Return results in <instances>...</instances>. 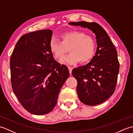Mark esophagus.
<instances>
[{
    "label": "esophagus",
    "mask_w": 133,
    "mask_h": 133,
    "mask_svg": "<svg viewBox=\"0 0 133 133\" xmlns=\"http://www.w3.org/2000/svg\"><path fill=\"white\" fill-rule=\"evenodd\" d=\"M68 69L69 70V72L70 74H71V72H72V68L71 67H68Z\"/></svg>",
    "instance_id": "esophagus-1"
}]
</instances>
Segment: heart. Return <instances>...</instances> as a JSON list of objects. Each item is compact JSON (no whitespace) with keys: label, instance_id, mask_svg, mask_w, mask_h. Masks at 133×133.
I'll return each instance as SVG.
<instances>
[{"label":"heart","instance_id":"obj_1","mask_svg":"<svg viewBox=\"0 0 133 133\" xmlns=\"http://www.w3.org/2000/svg\"><path fill=\"white\" fill-rule=\"evenodd\" d=\"M62 42L52 38L50 42V49L54 58L61 59L69 52V55L62 59L64 64H75L81 62L86 63L94 56L96 43L92 36L78 31L63 33L61 35Z\"/></svg>","mask_w":133,"mask_h":133}]
</instances>
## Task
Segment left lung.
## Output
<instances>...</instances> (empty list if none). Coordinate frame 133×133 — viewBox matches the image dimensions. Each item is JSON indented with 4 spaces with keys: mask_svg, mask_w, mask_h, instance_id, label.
I'll list each match as a JSON object with an SVG mask.
<instances>
[{
    "mask_svg": "<svg viewBox=\"0 0 133 133\" xmlns=\"http://www.w3.org/2000/svg\"><path fill=\"white\" fill-rule=\"evenodd\" d=\"M92 30L97 39L95 55L89 63L72 70L77 81V94L79 100L86 105L95 106L107 100L116 88L119 63L117 50L106 31L95 22H71Z\"/></svg>",
    "mask_w": 133,
    "mask_h": 133,
    "instance_id": "1",
    "label": "left lung"
}]
</instances>
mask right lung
Here are the masks:
<instances>
[{"label": "right lung", "instance_id": "1", "mask_svg": "<svg viewBox=\"0 0 133 133\" xmlns=\"http://www.w3.org/2000/svg\"><path fill=\"white\" fill-rule=\"evenodd\" d=\"M52 35L49 29L23 35L10 59L13 92L24 109L35 115L52 111L69 77L67 67L56 61L51 52Z\"/></svg>", "mask_w": 133, "mask_h": 133}]
</instances>
